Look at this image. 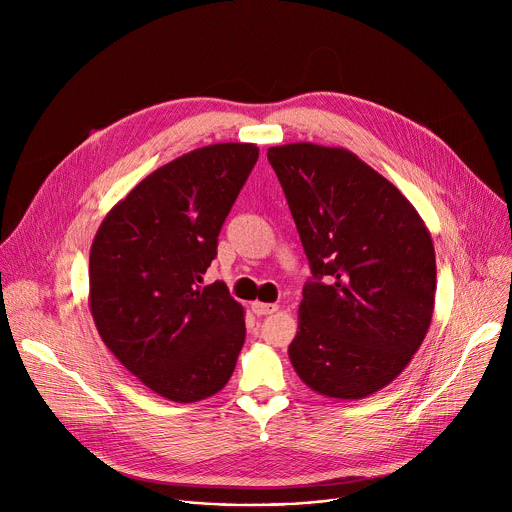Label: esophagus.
Returning <instances> with one entry per match:
<instances>
[{
	"instance_id": "34e87169",
	"label": "esophagus",
	"mask_w": 512,
	"mask_h": 512,
	"mask_svg": "<svg viewBox=\"0 0 512 512\" xmlns=\"http://www.w3.org/2000/svg\"><path fill=\"white\" fill-rule=\"evenodd\" d=\"M251 310H253L257 316H267V314H273V312H277V304H263V302H253V304H251Z\"/></svg>"
}]
</instances>
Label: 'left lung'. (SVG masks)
<instances>
[{"label": "left lung", "instance_id": "8db88e82", "mask_svg": "<svg viewBox=\"0 0 512 512\" xmlns=\"http://www.w3.org/2000/svg\"><path fill=\"white\" fill-rule=\"evenodd\" d=\"M314 279L304 285L289 360L330 399H364L419 350L435 304V251L415 206L344 148L267 150Z\"/></svg>", "mask_w": 512, "mask_h": 512}]
</instances>
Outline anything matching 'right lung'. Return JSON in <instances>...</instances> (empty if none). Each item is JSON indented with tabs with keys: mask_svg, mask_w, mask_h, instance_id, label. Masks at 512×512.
<instances>
[{
	"mask_svg": "<svg viewBox=\"0 0 512 512\" xmlns=\"http://www.w3.org/2000/svg\"><path fill=\"white\" fill-rule=\"evenodd\" d=\"M257 158L255 143H212L172 160L107 212L91 245L99 336L168 401L212 397L235 371L245 310L223 281L202 285V275Z\"/></svg>",
	"mask_w": 512,
	"mask_h": 512,
	"instance_id": "obj_1",
	"label": "right lung"
}]
</instances>
